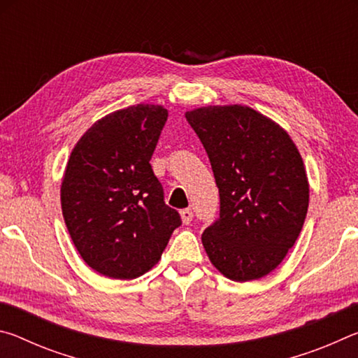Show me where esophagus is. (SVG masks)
Masks as SVG:
<instances>
[{
  "instance_id": "1",
  "label": "esophagus",
  "mask_w": 358,
  "mask_h": 358,
  "mask_svg": "<svg viewBox=\"0 0 358 358\" xmlns=\"http://www.w3.org/2000/svg\"><path fill=\"white\" fill-rule=\"evenodd\" d=\"M180 216H181V221H183V224H189L192 221V211L189 208L181 210Z\"/></svg>"
}]
</instances>
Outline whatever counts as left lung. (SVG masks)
I'll return each instance as SVG.
<instances>
[{"mask_svg": "<svg viewBox=\"0 0 358 358\" xmlns=\"http://www.w3.org/2000/svg\"><path fill=\"white\" fill-rule=\"evenodd\" d=\"M210 157L220 189V220L202 243L215 268L232 281L271 273L301 232L310 203L301 155L287 131L241 104L185 113Z\"/></svg>", "mask_w": 358, "mask_h": 358, "instance_id": "left-lung-1", "label": "left lung"}]
</instances>
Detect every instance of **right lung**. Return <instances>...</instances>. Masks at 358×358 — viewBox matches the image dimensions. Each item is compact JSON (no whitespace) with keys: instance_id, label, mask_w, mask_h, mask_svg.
I'll return each mask as SVG.
<instances>
[{"instance_id":"add662e5","label":"right lung","mask_w":358,"mask_h":358,"mask_svg":"<svg viewBox=\"0 0 358 358\" xmlns=\"http://www.w3.org/2000/svg\"><path fill=\"white\" fill-rule=\"evenodd\" d=\"M167 117L159 104L108 113L85 131L66 164L59 197L72 243L112 280L153 268L181 224L150 166Z\"/></svg>"}]
</instances>
